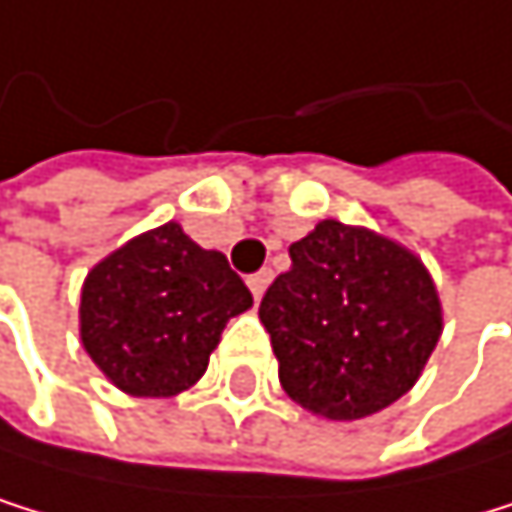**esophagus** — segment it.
<instances>
[{
  "instance_id": "34e87169",
  "label": "esophagus",
  "mask_w": 512,
  "mask_h": 512,
  "mask_svg": "<svg viewBox=\"0 0 512 512\" xmlns=\"http://www.w3.org/2000/svg\"><path fill=\"white\" fill-rule=\"evenodd\" d=\"M270 279H273L270 270H261V273L248 276V289H251L254 301H261V298H264V292H267V286H270Z\"/></svg>"
}]
</instances>
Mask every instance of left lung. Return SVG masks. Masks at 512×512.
Instances as JSON below:
<instances>
[{
    "mask_svg": "<svg viewBox=\"0 0 512 512\" xmlns=\"http://www.w3.org/2000/svg\"><path fill=\"white\" fill-rule=\"evenodd\" d=\"M261 301L286 395L335 423L395 404L420 379L445 314L426 264L367 226L320 220Z\"/></svg>",
    "mask_w": 512,
    "mask_h": 512,
    "instance_id": "left-lung-1",
    "label": "left lung"
}]
</instances>
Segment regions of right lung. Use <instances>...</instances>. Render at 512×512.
<instances>
[{"instance_id": "obj_1", "label": "right lung", "mask_w": 512, "mask_h": 512, "mask_svg": "<svg viewBox=\"0 0 512 512\" xmlns=\"http://www.w3.org/2000/svg\"><path fill=\"white\" fill-rule=\"evenodd\" d=\"M248 307L251 292L223 254L170 220L86 273L80 342L124 395L173 398L205 376L223 326Z\"/></svg>"}]
</instances>
